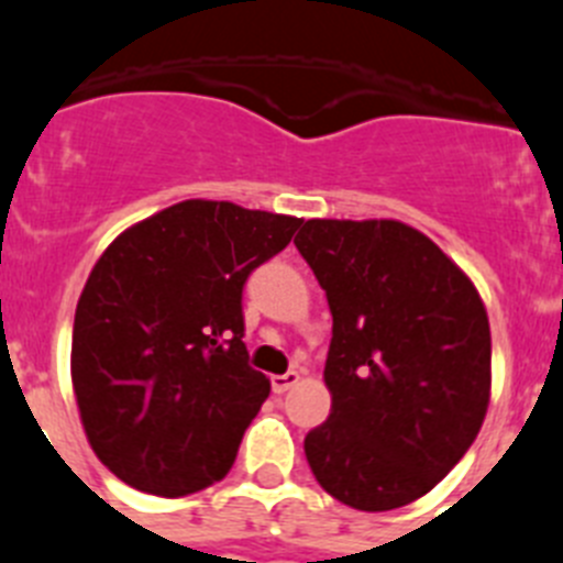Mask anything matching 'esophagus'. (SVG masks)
Masks as SVG:
<instances>
[{
  "label": "esophagus",
  "instance_id": "esophagus-1",
  "mask_svg": "<svg viewBox=\"0 0 563 563\" xmlns=\"http://www.w3.org/2000/svg\"><path fill=\"white\" fill-rule=\"evenodd\" d=\"M298 380H301V372L290 369V372H285V375H273L271 386H273V391H276V395H285V391L292 389Z\"/></svg>",
  "mask_w": 563,
  "mask_h": 563
}]
</instances>
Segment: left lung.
Listing matches in <instances>:
<instances>
[{
  "label": "left lung",
  "mask_w": 563,
  "mask_h": 563,
  "mask_svg": "<svg viewBox=\"0 0 563 563\" xmlns=\"http://www.w3.org/2000/svg\"><path fill=\"white\" fill-rule=\"evenodd\" d=\"M296 247L332 312V409L307 434V462L318 485L355 510L409 505L485 422L490 324L479 290L397 220H307Z\"/></svg>",
  "instance_id": "1"
}]
</instances>
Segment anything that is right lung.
<instances>
[{"mask_svg":"<svg viewBox=\"0 0 563 563\" xmlns=\"http://www.w3.org/2000/svg\"><path fill=\"white\" fill-rule=\"evenodd\" d=\"M305 220L183 200L101 253L73 324V391L98 460L143 494L220 482L271 395L247 363L242 287Z\"/></svg>","mask_w":563,"mask_h":563,"instance_id":"right-lung-1","label":"right lung"}]
</instances>
